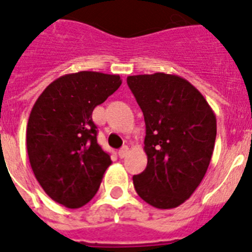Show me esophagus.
<instances>
[{
	"instance_id": "1",
	"label": "esophagus",
	"mask_w": 252,
	"mask_h": 252,
	"mask_svg": "<svg viewBox=\"0 0 252 252\" xmlns=\"http://www.w3.org/2000/svg\"><path fill=\"white\" fill-rule=\"evenodd\" d=\"M128 151H129V148L126 147V146H124V147L120 148L119 152H118V155H119L120 158H124V157H126V155H128Z\"/></svg>"
}]
</instances>
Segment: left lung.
<instances>
[{
	"instance_id": "1",
	"label": "left lung",
	"mask_w": 252,
	"mask_h": 252,
	"mask_svg": "<svg viewBox=\"0 0 252 252\" xmlns=\"http://www.w3.org/2000/svg\"><path fill=\"white\" fill-rule=\"evenodd\" d=\"M143 111L147 167L133 176L144 202L158 209L183 204L202 183L217 135L213 110L195 87L176 74L129 76Z\"/></svg>"
}]
</instances>
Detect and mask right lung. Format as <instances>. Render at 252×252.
Segmentation results:
<instances>
[{"instance_id":"right-lung-1","label":"right lung","mask_w":252,"mask_h":252,"mask_svg":"<svg viewBox=\"0 0 252 252\" xmlns=\"http://www.w3.org/2000/svg\"><path fill=\"white\" fill-rule=\"evenodd\" d=\"M122 85L119 74H64L41 93L30 113L26 147L35 178L54 202L80 208L95 196L110 156L96 139L93 111Z\"/></svg>"}]
</instances>
